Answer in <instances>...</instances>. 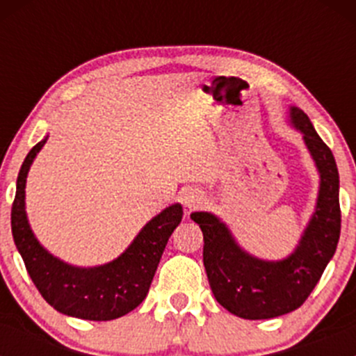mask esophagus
Wrapping results in <instances>:
<instances>
[{"label":"esophagus","instance_id":"obj_1","mask_svg":"<svg viewBox=\"0 0 356 356\" xmlns=\"http://www.w3.org/2000/svg\"><path fill=\"white\" fill-rule=\"evenodd\" d=\"M181 200L188 210H195V208H198L200 204L203 203V196H201L196 189H186V191L182 193Z\"/></svg>","mask_w":356,"mask_h":356}]
</instances>
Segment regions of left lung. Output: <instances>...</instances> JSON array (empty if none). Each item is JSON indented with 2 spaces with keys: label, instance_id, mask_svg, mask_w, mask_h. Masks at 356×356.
I'll return each mask as SVG.
<instances>
[{
  "label": "left lung",
  "instance_id": "8db88e82",
  "mask_svg": "<svg viewBox=\"0 0 356 356\" xmlns=\"http://www.w3.org/2000/svg\"><path fill=\"white\" fill-rule=\"evenodd\" d=\"M291 122L321 174L317 207L298 243L284 260L267 261L246 253L227 225L208 211L191 218L203 232V264L215 300L248 321L274 318L305 303L336 253L341 232L339 174L329 146L315 132L303 110L291 106Z\"/></svg>",
  "mask_w": 356,
  "mask_h": 356
}]
</instances>
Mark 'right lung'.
<instances>
[{"instance_id":"add662e5","label":"right lung","mask_w":356,"mask_h":356,"mask_svg":"<svg viewBox=\"0 0 356 356\" xmlns=\"http://www.w3.org/2000/svg\"><path fill=\"white\" fill-rule=\"evenodd\" d=\"M44 138L25 156L12 207V234L25 268L41 296L60 314L84 321H113L134 310L148 294L168 238L182 220V207L170 204L141 229L131 246L99 267H74L53 257L35 239L25 213V181Z\"/></svg>"}]
</instances>
